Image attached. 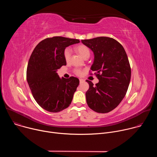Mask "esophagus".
I'll use <instances>...</instances> for the list:
<instances>
[{
    "instance_id": "esophagus-1",
    "label": "esophagus",
    "mask_w": 157,
    "mask_h": 157,
    "mask_svg": "<svg viewBox=\"0 0 157 157\" xmlns=\"http://www.w3.org/2000/svg\"><path fill=\"white\" fill-rule=\"evenodd\" d=\"M84 81V79H79V82H83Z\"/></svg>"
}]
</instances>
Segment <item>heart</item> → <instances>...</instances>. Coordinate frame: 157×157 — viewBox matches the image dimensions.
Here are the masks:
<instances>
[{"label": "heart", "instance_id": "1", "mask_svg": "<svg viewBox=\"0 0 157 157\" xmlns=\"http://www.w3.org/2000/svg\"><path fill=\"white\" fill-rule=\"evenodd\" d=\"M76 50L82 56V57L84 59H87L90 56V50L89 48L85 45V44H79L76 47ZM64 58L66 62L70 61L71 56V50L70 48H66L64 51ZM75 73L78 76H81L82 74V70L79 69H75Z\"/></svg>", "mask_w": 157, "mask_h": 157}]
</instances>
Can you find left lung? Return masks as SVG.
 Masks as SVG:
<instances>
[{
	"label": "left lung",
	"mask_w": 157,
	"mask_h": 157,
	"mask_svg": "<svg viewBox=\"0 0 157 157\" xmlns=\"http://www.w3.org/2000/svg\"><path fill=\"white\" fill-rule=\"evenodd\" d=\"M81 41L94 53L91 70L99 79L95 86L86 80L89 85L86 93L87 104L96 113H107L121 103L128 89L131 68L127 55L122 44L110 37Z\"/></svg>",
	"instance_id": "1"
}]
</instances>
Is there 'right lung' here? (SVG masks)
Masks as SVG:
<instances>
[{"label": "right lung", "instance_id": "1", "mask_svg": "<svg viewBox=\"0 0 157 157\" xmlns=\"http://www.w3.org/2000/svg\"><path fill=\"white\" fill-rule=\"evenodd\" d=\"M79 42L63 36L48 38L37 44L30 56L27 69L29 86L38 104L50 113H58L71 103L79 81L73 76L61 79L56 71L66 65L65 48Z\"/></svg>", "mask_w": 157, "mask_h": 157}]
</instances>
